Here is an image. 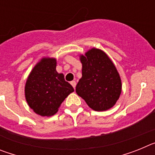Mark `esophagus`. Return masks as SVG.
Returning a JSON list of instances; mask_svg holds the SVG:
<instances>
[{
  "instance_id": "esophagus-1",
  "label": "esophagus",
  "mask_w": 155,
  "mask_h": 155,
  "mask_svg": "<svg viewBox=\"0 0 155 155\" xmlns=\"http://www.w3.org/2000/svg\"><path fill=\"white\" fill-rule=\"evenodd\" d=\"M71 84L72 86H73V87L75 89V87H76V82L74 81H71Z\"/></svg>"
}]
</instances>
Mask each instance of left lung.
I'll use <instances>...</instances> for the list:
<instances>
[{
    "label": "left lung",
    "instance_id": "obj_1",
    "mask_svg": "<svg viewBox=\"0 0 155 155\" xmlns=\"http://www.w3.org/2000/svg\"><path fill=\"white\" fill-rule=\"evenodd\" d=\"M82 77L76 92L94 111H105L115 105L122 91L120 74L109 56L97 48L81 54Z\"/></svg>",
    "mask_w": 155,
    "mask_h": 155
}]
</instances>
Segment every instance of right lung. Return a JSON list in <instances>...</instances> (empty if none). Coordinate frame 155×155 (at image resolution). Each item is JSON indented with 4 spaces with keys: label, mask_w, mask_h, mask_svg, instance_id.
Wrapping results in <instances>:
<instances>
[{
    "label": "right lung",
    "mask_w": 155,
    "mask_h": 155,
    "mask_svg": "<svg viewBox=\"0 0 155 155\" xmlns=\"http://www.w3.org/2000/svg\"><path fill=\"white\" fill-rule=\"evenodd\" d=\"M57 59L42 57L30 72L25 86L28 106L41 116H51L58 112L61 103L73 87L56 70Z\"/></svg>",
    "instance_id": "add662e5"
}]
</instances>
